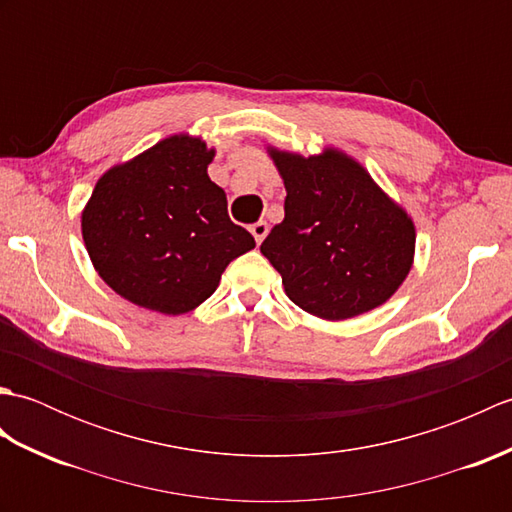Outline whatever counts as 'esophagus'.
<instances>
[{"instance_id":"esophagus-1","label":"esophagus","mask_w":512,"mask_h":512,"mask_svg":"<svg viewBox=\"0 0 512 512\" xmlns=\"http://www.w3.org/2000/svg\"><path fill=\"white\" fill-rule=\"evenodd\" d=\"M250 233H253V237H255V242H257V244H262V242H264V237L268 235V222L259 220V222H255V224H250Z\"/></svg>"}]
</instances>
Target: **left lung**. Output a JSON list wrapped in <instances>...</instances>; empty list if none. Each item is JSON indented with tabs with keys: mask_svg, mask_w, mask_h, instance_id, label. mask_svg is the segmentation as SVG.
I'll return each mask as SVG.
<instances>
[{
	"mask_svg": "<svg viewBox=\"0 0 512 512\" xmlns=\"http://www.w3.org/2000/svg\"><path fill=\"white\" fill-rule=\"evenodd\" d=\"M268 154L284 180L286 215L264 239L262 255L288 299L325 321L383 306L413 266L411 215L341 149L306 158L268 147Z\"/></svg>",
	"mask_w": 512,
	"mask_h": 512,
	"instance_id": "obj_1",
	"label": "left lung"
}]
</instances>
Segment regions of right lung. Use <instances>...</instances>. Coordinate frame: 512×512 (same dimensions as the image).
Masks as SVG:
<instances>
[{
    "label": "right lung",
    "mask_w": 512,
    "mask_h": 512,
    "mask_svg": "<svg viewBox=\"0 0 512 512\" xmlns=\"http://www.w3.org/2000/svg\"><path fill=\"white\" fill-rule=\"evenodd\" d=\"M215 149L173 134L107 169L81 213L96 273L140 308L184 314L209 299L235 257L255 248L209 178Z\"/></svg>",
    "instance_id": "obj_1"
}]
</instances>
